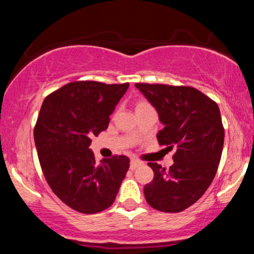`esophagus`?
<instances>
[{
    "instance_id": "34e87169",
    "label": "esophagus",
    "mask_w": 254,
    "mask_h": 254,
    "mask_svg": "<svg viewBox=\"0 0 254 254\" xmlns=\"http://www.w3.org/2000/svg\"><path fill=\"white\" fill-rule=\"evenodd\" d=\"M141 165H142L141 161H138V160H136V159H132L130 162V168L131 170H135V168H137L138 166H141Z\"/></svg>"
}]
</instances>
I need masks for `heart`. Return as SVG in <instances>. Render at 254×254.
I'll return each mask as SVG.
<instances>
[{
    "label": "heart",
    "instance_id": "heart-1",
    "mask_svg": "<svg viewBox=\"0 0 254 254\" xmlns=\"http://www.w3.org/2000/svg\"><path fill=\"white\" fill-rule=\"evenodd\" d=\"M145 106H149V104L147 103V101L144 100H138L135 105V109L138 110V109H142V107H145Z\"/></svg>",
    "mask_w": 254,
    "mask_h": 254
}]
</instances>
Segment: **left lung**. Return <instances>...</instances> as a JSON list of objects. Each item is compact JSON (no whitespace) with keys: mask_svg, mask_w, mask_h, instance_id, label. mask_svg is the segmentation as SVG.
I'll use <instances>...</instances> for the list:
<instances>
[{"mask_svg":"<svg viewBox=\"0 0 254 254\" xmlns=\"http://www.w3.org/2000/svg\"><path fill=\"white\" fill-rule=\"evenodd\" d=\"M135 86L155 107L164 124L156 135L159 143L177 148L170 170L148 164L154 179L144 186V197L156 210L180 212L203 196L217 172L224 141L220 109L193 87Z\"/></svg>","mask_w":254,"mask_h":254,"instance_id":"obj_1","label":"left lung"}]
</instances>
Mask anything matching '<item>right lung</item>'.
Masks as SVG:
<instances>
[{
	"mask_svg": "<svg viewBox=\"0 0 254 254\" xmlns=\"http://www.w3.org/2000/svg\"><path fill=\"white\" fill-rule=\"evenodd\" d=\"M129 83L76 81L45 98L34 127V143L54 193L82 214H97L115 202L130 166L115 155L95 162L92 137L106 130Z\"/></svg>",
	"mask_w": 254,
	"mask_h": 254,
	"instance_id": "add662e5",
	"label": "right lung"
}]
</instances>
